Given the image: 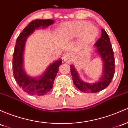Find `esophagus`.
Here are the masks:
<instances>
[{"label": "esophagus", "mask_w": 128, "mask_h": 128, "mask_svg": "<svg viewBox=\"0 0 128 128\" xmlns=\"http://www.w3.org/2000/svg\"><path fill=\"white\" fill-rule=\"evenodd\" d=\"M73 59V56L72 54H70V53H67L64 55V58H63V60L64 61L66 62H70L72 61Z\"/></svg>", "instance_id": "obj_1"}]
</instances>
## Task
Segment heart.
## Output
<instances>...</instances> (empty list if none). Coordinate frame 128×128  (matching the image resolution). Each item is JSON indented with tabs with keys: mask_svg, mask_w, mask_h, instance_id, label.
Segmentation results:
<instances>
[{
	"mask_svg": "<svg viewBox=\"0 0 128 128\" xmlns=\"http://www.w3.org/2000/svg\"><path fill=\"white\" fill-rule=\"evenodd\" d=\"M61 33L68 39H73L80 35L84 43L94 41L98 36V29L86 21H75L63 24L61 27Z\"/></svg>",
	"mask_w": 128,
	"mask_h": 128,
	"instance_id": "1",
	"label": "heart"
}]
</instances>
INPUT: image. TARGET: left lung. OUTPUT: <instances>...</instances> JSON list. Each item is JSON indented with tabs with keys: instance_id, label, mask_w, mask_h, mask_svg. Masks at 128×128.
Returning <instances> with one entry per match:
<instances>
[{
	"instance_id": "1",
	"label": "left lung",
	"mask_w": 128,
	"mask_h": 128,
	"mask_svg": "<svg viewBox=\"0 0 128 128\" xmlns=\"http://www.w3.org/2000/svg\"><path fill=\"white\" fill-rule=\"evenodd\" d=\"M101 38L95 43L97 52L103 61V74L102 78L94 84L86 83L80 78L74 66H70L71 74L74 84L80 91L84 93H96L100 92L110 84L114 78L116 69L115 58L110 39L108 33L102 29Z\"/></svg>"
}]
</instances>
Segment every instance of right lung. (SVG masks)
I'll list each match as a JSON object with an SVG mask.
<instances>
[{
  "mask_svg": "<svg viewBox=\"0 0 128 128\" xmlns=\"http://www.w3.org/2000/svg\"><path fill=\"white\" fill-rule=\"evenodd\" d=\"M54 22V20L51 19L33 20L25 28L17 39L12 59L14 77L21 89L31 95H44L52 89L59 67L62 64V60H58L51 64L39 78H31L26 75L23 68V54L25 42L28 36L35 30L40 27L46 28Z\"/></svg>",
  "mask_w": 128,
  "mask_h": 128,
  "instance_id": "1",
  "label": "right lung"
}]
</instances>
